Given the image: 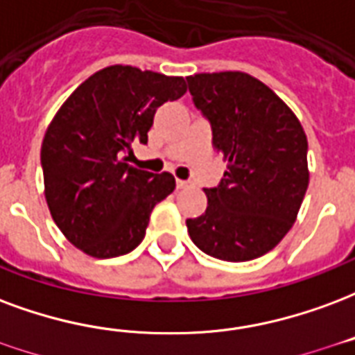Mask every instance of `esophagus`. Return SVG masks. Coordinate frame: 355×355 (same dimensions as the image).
I'll return each mask as SVG.
<instances>
[{"mask_svg":"<svg viewBox=\"0 0 355 355\" xmlns=\"http://www.w3.org/2000/svg\"><path fill=\"white\" fill-rule=\"evenodd\" d=\"M190 186V182L188 180H180V178H177V188L178 190H182V188H188Z\"/></svg>","mask_w":355,"mask_h":355,"instance_id":"1","label":"esophagus"}]
</instances>
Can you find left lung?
Listing matches in <instances>:
<instances>
[{"label":"left lung","instance_id":"1","mask_svg":"<svg viewBox=\"0 0 355 355\" xmlns=\"http://www.w3.org/2000/svg\"><path fill=\"white\" fill-rule=\"evenodd\" d=\"M193 103L212 125V146L227 162L218 188H205L207 211L188 218L199 250L250 261L277 246L309 188L306 135L275 92L243 71L188 77Z\"/></svg>","mask_w":355,"mask_h":355}]
</instances>
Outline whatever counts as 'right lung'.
Returning <instances> with one entry per match:
<instances>
[{
    "label": "right lung",
    "instance_id": "right-lung-1",
    "mask_svg": "<svg viewBox=\"0 0 355 355\" xmlns=\"http://www.w3.org/2000/svg\"><path fill=\"white\" fill-rule=\"evenodd\" d=\"M186 90L182 77L109 65L58 109L41 144L44 199L78 250L107 259L141 244L152 209L175 190V177L128 164L131 144H146L157 107Z\"/></svg>",
    "mask_w": 355,
    "mask_h": 355
}]
</instances>
